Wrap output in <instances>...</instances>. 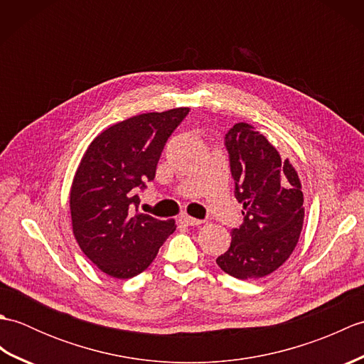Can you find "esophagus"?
I'll list each match as a JSON object with an SVG mask.
<instances>
[{
	"label": "esophagus",
	"mask_w": 364,
	"mask_h": 364,
	"mask_svg": "<svg viewBox=\"0 0 364 364\" xmlns=\"http://www.w3.org/2000/svg\"><path fill=\"white\" fill-rule=\"evenodd\" d=\"M180 220L188 227H196V225H200V223H202V220H198L196 218H191V215H181Z\"/></svg>",
	"instance_id": "esophagus-1"
}]
</instances>
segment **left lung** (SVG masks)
Returning a JSON list of instances; mask_svg holds the SVG:
<instances>
[{"mask_svg": "<svg viewBox=\"0 0 364 364\" xmlns=\"http://www.w3.org/2000/svg\"><path fill=\"white\" fill-rule=\"evenodd\" d=\"M225 146L244 222L231 230L230 249L215 262L231 277L253 280L272 274L296 249L304 194L296 168L249 123H236Z\"/></svg>", "mask_w": 364, "mask_h": 364, "instance_id": "obj_1", "label": "left lung"}]
</instances>
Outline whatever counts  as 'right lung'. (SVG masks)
Segmentation results:
<instances>
[{
	"label": "right lung",
	"instance_id": "right-lung-1",
	"mask_svg": "<svg viewBox=\"0 0 364 364\" xmlns=\"http://www.w3.org/2000/svg\"><path fill=\"white\" fill-rule=\"evenodd\" d=\"M189 107L146 112L106 128L87 146L70 189L72 227L82 253L106 275L133 278L151 264L175 220L137 211L167 139ZM136 210H134V208Z\"/></svg>",
	"mask_w": 364,
	"mask_h": 364
}]
</instances>
